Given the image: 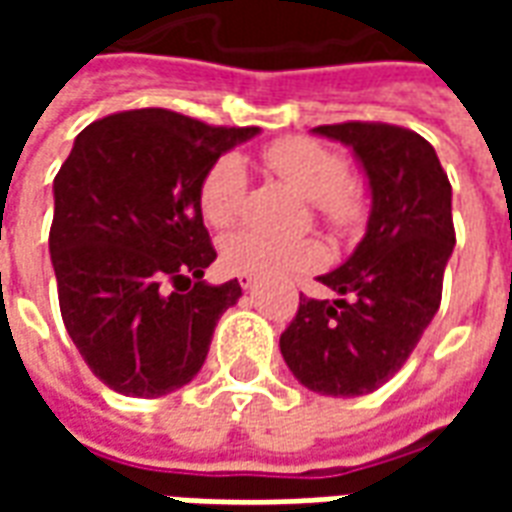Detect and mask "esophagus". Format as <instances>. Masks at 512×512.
<instances>
[{
  "instance_id": "esophagus-1",
  "label": "esophagus",
  "mask_w": 512,
  "mask_h": 512,
  "mask_svg": "<svg viewBox=\"0 0 512 512\" xmlns=\"http://www.w3.org/2000/svg\"><path fill=\"white\" fill-rule=\"evenodd\" d=\"M238 282H241V288L249 290L252 285H255V277H249V274H241V277H238Z\"/></svg>"
}]
</instances>
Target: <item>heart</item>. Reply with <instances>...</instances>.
Instances as JSON below:
<instances>
[{
    "instance_id": "1",
    "label": "heart",
    "mask_w": 512,
    "mask_h": 512,
    "mask_svg": "<svg viewBox=\"0 0 512 512\" xmlns=\"http://www.w3.org/2000/svg\"><path fill=\"white\" fill-rule=\"evenodd\" d=\"M266 167L301 197L312 202L334 233H351L365 219L367 200L362 186L348 178V161L340 150L312 136H285L263 150ZM249 175L241 158L224 153L200 180V211L213 227L235 222L244 205ZM321 246L312 238H271L255 230H238L222 241V266L233 274L282 279L310 271L321 263Z\"/></svg>"
}]
</instances>
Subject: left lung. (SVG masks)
Returning a JSON list of instances; mask_svg holds the SVG:
<instances>
[{"label": "left lung", "mask_w": 512, "mask_h": 512, "mask_svg": "<svg viewBox=\"0 0 512 512\" xmlns=\"http://www.w3.org/2000/svg\"><path fill=\"white\" fill-rule=\"evenodd\" d=\"M315 134L343 142L370 180L373 208L354 255L318 277L334 301L299 296L279 337L290 373L332 397L373 392L406 365L441 304L455 246L452 186L417 131L389 123H334Z\"/></svg>", "instance_id": "left-lung-1"}]
</instances>
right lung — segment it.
Listing matches in <instances>:
<instances>
[{
	"mask_svg": "<svg viewBox=\"0 0 512 512\" xmlns=\"http://www.w3.org/2000/svg\"><path fill=\"white\" fill-rule=\"evenodd\" d=\"M255 126H208L169 109L101 117L54 178L49 252L65 329L109 389L161 397L200 373L238 279L208 285L216 260L200 180Z\"/></svg>",
	"mask_w": 512,
	"mask_h": 512,
	"instance_id": "right-lung-1",
	"label": "right lung"
}]
</instances>
